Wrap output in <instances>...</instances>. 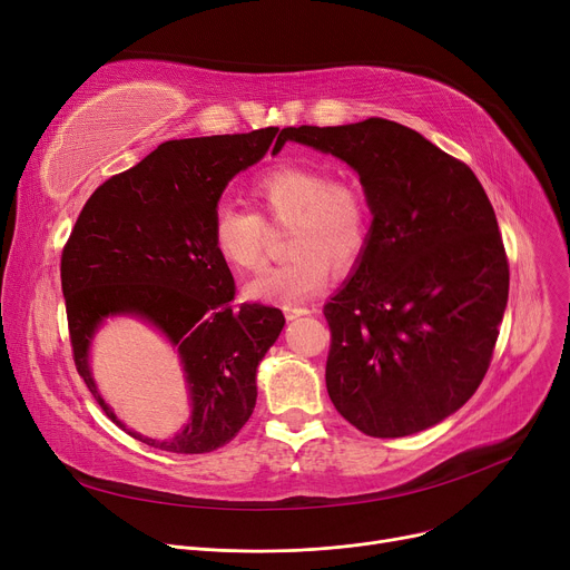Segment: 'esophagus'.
Instances as JSON below:
<instances>
[{"label": "esophagus", "mask_w": 570, "mask_h": 570, "mask_svg": "<svg viewBox=\"0 0 570 570\" xmlns=\"http://www.w3.org/2000/svg\"><path fill=\"white\" fill-rule=\"evenodd\" d=\"M284 314H286V318L291 321V318L309 314V307H303V305H286V307H284Z\"/></svg>", "instance_id": "obj_1"}]
</instances>
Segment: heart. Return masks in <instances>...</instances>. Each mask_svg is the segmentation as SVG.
<instances>
[{
  "mask_svg": "<svg viewBox=\"0 0 570 570\" xmlns=\"http://www.w3.org/2000/svg\"><path fill=\"white\" fill-rule=\"evenodd\" d=\"M249 198L256 213L219 203L209 224L217 256L235 273H258L265 263L267 228H286L284 263L265 269L247 295L265 303L309 301L331 279V269L348 273L370 243V203L365 191L314 166H279L254 179Z\"/></svg>",
  "mask_w": 570,
  "mask_h": 570,
  "instance_id": "heart-1",
  "label": "heart"
}]
</instances>
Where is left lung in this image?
<instances>
[{
    "label": "left lung",
    "mask_w": 570,
    "mask_h": 570,
    "mask_svg": "<svg viewBox=\"0 0 570 570\" xmlns=\"http://www.w3.org/2000/svg\"><path fill=\"white\" fill-rule=\"evenodd\" d=\"M286 140L357 170L374 215L361 265L323 307L327 395L376 439L441 423L485 379L508 301V256L483 185L391 119L286 127L275 145Z\"/></svg>",
    "instance_id": "left-lung-1"
}]
</instances>
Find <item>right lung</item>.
Listing matches in <instances>:
<instances>
[{"label": "right lung", "instance_id": "right-lung-1", "mask_svg": "<svg viewBox=\"0 0 570 570\" xmlns=\"http://www.w3.org/2000/svg\"><path fill=\"white\" fill-rule=\"evenodd\" d=\"M277 131L161 142L87 198L62 249L73 363L115 425L125 428L87 367L97 325L110 314H138L183 357L194 406L185 430L168 441L127 430L159 451L213 453L254 413L256 367L279 337L284 314L261 303L230 305L235 282L209 224L228 179L263 159Z\"/></svg>", "mask_w": 570, "mask_h": 570}]
</instances>
